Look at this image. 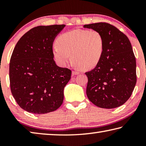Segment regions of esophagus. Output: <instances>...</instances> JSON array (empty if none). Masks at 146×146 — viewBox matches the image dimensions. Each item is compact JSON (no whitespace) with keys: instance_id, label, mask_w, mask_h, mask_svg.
<instances>
[{"instance_id":"esophagus-1","label":"esophagus","mask_w":146,"mask_h":146,"mask_svg":"<svg viewBox=\"0 0 146 146\" xmlns=\"http://www.w3.org/2000/svg\"><path fill=\"white\" fill-rule=\"evenodd\" d=\"M80 73H79V71H76V70H74L72 71V75H78V74Z\"/></svg>"}]
</instances>
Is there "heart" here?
<instances>
[{
  "mask_svg": "<svg viewBox=\"0 0 146 146\" xmlns=\"http://www.w3.org/2000/svg\"><path fill=\"white\" fill-rule=\"evenodd\" d=\"M56 44L53 55L62 66L70 62L71 54L76 66L91 70L99 64L104 53V36L97 30L78 29L66 32L56 39Z\"/></svg>",
  "mask_w": 146,
  "mask_h": 146,
  "instance_id": "b5f03b06",
  "label": "heart"
}]
</instances>
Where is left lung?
<instances>
[{"label":"left lung","mask_w":146,"mask_h":146,"mask_svg":"<svg viewBox=\"0 0 146 146\" xmlns=\"http://www.w3.org/2000/svg\"><path fill=\"white\" fill-rule=\"evenodd\" d=\"M84 28L100 32L105 43L99 64L85 73L88 82L86 94L99 108L113 109L129 99L137 82L136 59L127 36L111 24L98 23Z\"/></svg>","instance_id":"1"}]
</instances>
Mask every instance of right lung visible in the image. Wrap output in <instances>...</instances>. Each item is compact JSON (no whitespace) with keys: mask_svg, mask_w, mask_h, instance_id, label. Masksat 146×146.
I'll return each instance as SVG.
<instances>
[{"mask_svg":"<svg viewBox=\"0 0 146 146\" xmlns=\"http://www.w3.org/2000/svg\"><path fill=\"white\" fill-rule=\"evenodd\" d=\"M65 25L35 27L19 39L9 62L12 95L24 110L33 114L54 111L64 100L71 71L56 66L53 43Z\"/></svg>","mask_w":146,"mask_h":146,"instance_id":"1","label":"right lung"}]
</instances>
